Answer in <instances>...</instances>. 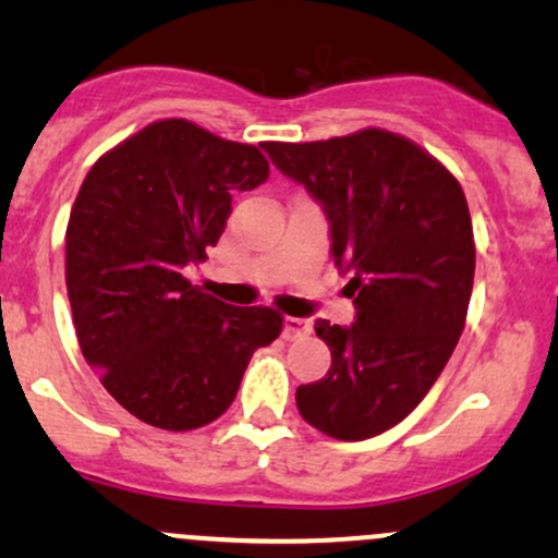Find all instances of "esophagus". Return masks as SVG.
<instances>
[{"mask_svg": "<svg viewBox=\"0 0 558 558\" xmlns=\"http://www.w3.org/2000/svg\"><path fill=\"white\" fill-rule=\"evenodd\" d=\"M312 332L310 319H301V317H286L283 323V338L286 341H296V338H304Z\"/></svg>", "mask_w": 558, "mask_h": 558, "instance_id": "obj_1", "label": "esophagus"}]
</instances>
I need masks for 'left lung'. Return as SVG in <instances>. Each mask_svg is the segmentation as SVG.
<instances>
[{"label":"left lung","mask_w":558,"mask_h":558,"mask_svg":"<svg viewBox=\"0 0 558 558\" xmlns=\"http://www.w3.org/2000/svg\"><path fill=\"white\" fill-rule=\"evenodd\" d=\"M262 146L323 204L332 259L354 275V325L315 323L332 364L299 386V414L330 438H373L425 399L464 330L475 278L464 191L422 146L380 128Z\"/></svg>","instance_id":"8db88e82"}]
</instances>
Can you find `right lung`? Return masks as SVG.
Here are the masks:
<instances>
[{"instance_id": "1", "label": "right lung", "mask_w": 558, "mask_h": 558, "mask_svg": "<svg viewBox=\"0 0 558 558\" xmlns=\"http://www.w3.org/2000/svg\"><path fill=\"white\" fill-rule=\"evenodd\" d=\"M270 175L257 146L189 120H157L94 162L65 233L75 336L133 417L183 433L220 417L259 345L283 330L270 306H230L183 267L220 241L235 191Z\"/></svg>"}]
</instances>
